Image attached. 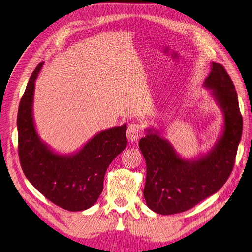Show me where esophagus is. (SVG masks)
Masks as SVG:
<instances>
[{
	"label": "esophagus",
	"mask_w": 252,
	"mask_h": 252,
	"mask_svg": "<svg viewBox=\"0 0 252 252\" xmlns=\"http://www.w3.org/2000/svg\"><path fill=\"white\" fill-rule=\"evenodd\" d=\"M127 139L131 142H135L138 141L142 134H143V130H142V127L139 123H131L129 124L127 127Z\"/></svg>",
	"instance_id": "esophagus-1"
}]
</instances>
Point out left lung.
I'll return each mask as SVG.
<instances>
[{
  "label": "left lung",
  "mask_w": 252,
  "mask_h": 252,
  "mask_svg": "<svg viewBox=\"0 0 252 252\" xmlns=\"http://www.w3.org/2000/svg\"><path fill=\"white\" fill-rule=\"evenodd\" d=\"M205 86L213 90L225 116L224 133L208 155L197 161H184L168 142L151 130L139 142L147 167L144 197L148 207L159 215L191 209L216 193L232 172L243 130L238 94L225 67L216 62Z\"/></svg>",
  "instance_id": "obj_1"
}]
</instances>
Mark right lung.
Segmentation results:
<instances>
[{
  "instance_id": "1",
  "label": "right lung",
  "mask_w": 252,
  "mask_h": 252,
  "mask_svg": "<svg viewBox=\"0 0 252 252\" xmlns=\"http://www.w3.org/2000/svg\"><path fill=\"white\" fill-rule=\"evenodd\" d=\"M36 66L29 79L18 111V151L28 181L53 204L69 211L91 207L103 191L109 164L126 147V125L102 131L78 154H53L37 138L32 119L34 81L42 68Z\"/></svg>"
}]
</instances>
